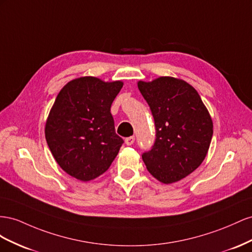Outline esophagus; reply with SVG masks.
<instances>
[{
    "instance_id": "esophagus-1",
    "label": "esophagus",
    "mask_w": 252,
    "mask_h": 252,
    "mask_svg": "<svg viewBox=\"0 0 252 252\" xmlns=\"http://www.w3.org/2000/svg\"><path fill=\"white\" fill-rule=\"evenodd\" d=\"M134 141H135L134 136H131V137H127V138L125 139V142H126V146H132L133 143H134Z\"/></svg>"
}]
</instances>
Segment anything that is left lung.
<instances>
[{"instance_id":"obj_1","label":"left lung","mask_w":252,"mask_h":252,"mask_svg":"<svg viewBox=\"0 0 252 252\" xmlns=\"http://www.w3.org/2000/svg\"><path fill=\"white\" fill-rule=\"evenodd\" d=\"M137 84L156 128L154 146L142 160L159 182L176 183L205 159L213 135L210 114L196 90L182 79L159 77Z\"/></svg>"}]
</instances>
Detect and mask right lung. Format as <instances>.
Segmentation results:
<instances>
[{
	"instance_id": "add662e5",
	"label": "right lung",
	"mask_w": 252,
	"mask_h": 252,
	"mask_svg": "<svg viewBox=\"0 0 252 252\" xmlns=\"http://www.w3.org/2000/svg\"><path fill=\"white\" fill-rule=\"evenodd\" d=\"M124 82L96 77L69 81L57 96L45 125V138L63 171L81 182L110 168L124 139L115 133L111 105Z\"/></svg>"
}]
</instances>
